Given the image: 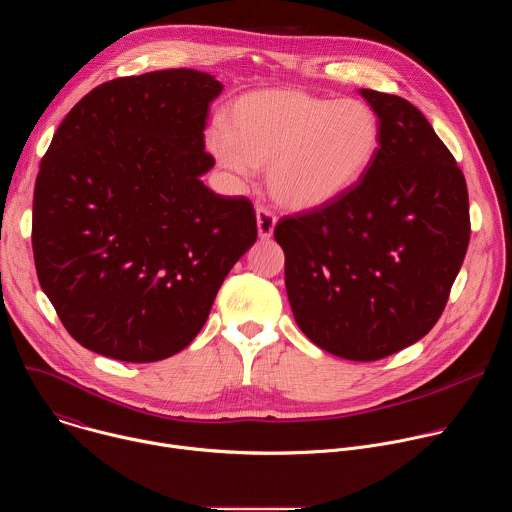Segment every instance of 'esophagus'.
I'll return each mask as SVG.
<instances>
[{
	"mask_svg": "<svg viewBox=\"0 0 512 512\" xmlns=\"http://www.w3.org/2000/svg\"><path fill=\"white\" fill-rule=\"evenodd\" d=\"M277 218L267 208H257V231L261 239H269L275 231Z\"/></svg>",
	"mask_w": 512,
	"mask_h": 512,
	"instance_id": "esophagus-1",
	"label": "esophagus"
}]
</instances>
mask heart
<instances>
[{"mask_svg": "<svg viewBox=\"0 0 512 512\" xmlns=\"http://www.w3.org/2000/svg\"><path fill=\"white\" fill-rule=\"evenodd\" d=\"M223 127L206 135L216 162L239 180L267 168L269 196L294 212L320 210L346 196L381 148V121L369 103L298 89L235 99Z\"/></svg>", "mask_w": 512, "mask_h": 512, "instance_id": "1", "label": "heart"}]
</instances>
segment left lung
Here are the masks:
<instances>
[{
  "instance_id": "obj_1",
  "label": "left lung",
  "mask_w": 512,
  "mask_h": 512,
  "mask_svg": "<svg viewBox=\"0 0 512 512\" xmlns=\"http://www.w3.org/2000/svg\"><path fill=\"white\" fill-rule=\"evenodd\" d=\"M381 148L346 196L285 216L275 241L300 330L322 350L369 362L423 338L442 316L470 241L454 156L409 101L371 89Z\"/></svg>"
}]
</instances>
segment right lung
<instances>
[{"mask_svg":"<svg viewBox=\"0 0 512 512\" xmlns=\"http://www.w3.org/2000/svg\"><path fill=\"white\" fill-rule=\"evenodd\" d=\"M221 91L192 68L115 79L56 129L32 247L44 294L81 346L123 362L180 352L257 241L251 202L202 182L214 166L202 131Z\"/></svg>","mask_w":512,"mask_h":512,"instance_id":"1","label":"right lung"}]
</instances>
